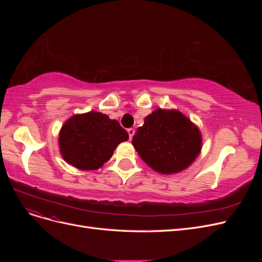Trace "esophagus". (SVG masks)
I'll use <instances>...</instances> for the list:
<instances>
[{
	"label": "esophagus",
	"instance_id": "34e87169",
	"mask_svg": "<svg viewBox=\"0 0 262 262\" xmlns=\"http://www.w3.org/2000/svg\"><path fill=\"white\" fill-rule=\"evenodd\" d=\"M128 133H129V138H130V140H132V138H133V136H134V133H136V130L132 129V128H130V129H128Z\"/></svg>",
	"mask_w": 262,
	"mask_h": 262
}]
</instances>
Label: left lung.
I'll use <instances>...</instances> for the list:
<instances>
[{"mask_svg": "<svg viewBox=\"0 0 262 262\" xmlns=\"http://www.w3.org/2000/svg\"><path fill=\"white\" fill-rule=\"evenodd\" d=\"M132 144L153 170L170 175L191 165L202 148L199 128L176 109L157 108L145 117Z\"/></svg>", "mask_w": 262, "mask_h": 262, "instance_id": "obj_1", "label": "left lung"}]
</instances>
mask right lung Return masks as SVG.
Wrapping results in <instances>:
<instances>
[{
    "label": "right lung",
    "mask_w": 262,
    "mask_h": 262,
    "mask_svg": "<svg viewBox=\"0 0 262 262\" xmlns=\"http://www.w3.org/2000/svg\"><path fill=\"white\" fill-rule=\"evenodd\" d=\"M129 134L115 119L98 112L74 115L59 133L60 153L68 164L81 170H96L112 158Z\"/></svg>",
    "instance_id": "obj_1"
}]
</instances>
